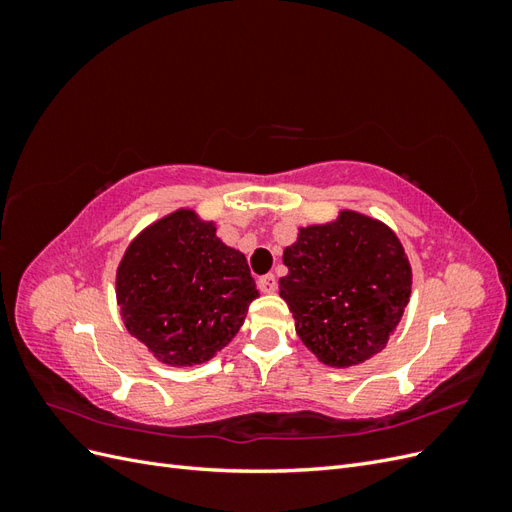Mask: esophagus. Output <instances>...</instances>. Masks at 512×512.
<instances>
[{
  "mask_svg": "<svg viewBox=\"0 0 512 512\" xmlns=\"http://www.w3.org/2000/svg\"><path fill=\"white\" fill-rule=\"evenodd\" d=\"M258 286H260V290H262V292H275V290H277V280H275V275H273V273L262 275L260 280H258Z\"/></svg>",
  "mask_w": 512,
  "mask_h": 512,
  "instance_id": "1",
  "label": "esophagus"
}]
</instances>
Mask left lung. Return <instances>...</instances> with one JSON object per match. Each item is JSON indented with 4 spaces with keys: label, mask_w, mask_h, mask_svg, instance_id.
Instances as JSON below:
<instances>
[{
    "label": "left lung",
    "mask_w": 512,
    "mask_h": 512,
    "mask_svg": "<svg viewBox=\"0 0 512 512\" xmlns=\"http://www.w3.org/2000/svg\"><path fill=\"white\" fill-rule=\"evenodd\" d=\"M280 294L301 342L322 363L350 367L378 354L410 299L412 271L384 224L344 211L329 226L301 230L286 247Z\"/></svg>",
    "instance_id": "1"
}]
</instances>
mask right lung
Returning <instances> with one entry per match:
<instances>
[{
	"label": "right lung",
	"mask_w": 512,
	"mask_h": 512,
	"mask_svg": "<svg viewBox=\"0 0 512 512\" xmlns=\"http://www.w3.org/2000/svg\"><path fill=\"white\" fill-rule=\"evenodd\" d=\"M256 297L245 256L192 211L149 226L117 269L126 329L166 365L209 361L239 333Z\"/></svg>",
	"instance_id": "add662e5"
}]
</instances>
